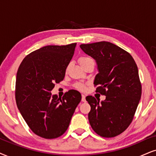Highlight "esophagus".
<instances>
[{"instance_id":"34e87169","label":"esophagus","mask_w":156,"mask_h":156,"mask_svg":"<svg viewBox=\"0 0 156 156\" xmlns=\"http://www.w3.org/2000/svg\"><path fill=\"white\" fill-rule=\"evenodd\" d=\"M81 101L83 102L86 101V95L85 94H82V98H81Z\"/></svg>"}]
</instances>
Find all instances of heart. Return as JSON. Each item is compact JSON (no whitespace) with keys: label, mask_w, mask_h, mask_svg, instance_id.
<instances>
[{"label":"heart","mask_w":156,"mask_h":156,"mask_svg":"<svg viewBox=\"0 0 156 156\" xmlns=\"http://www.w3.org/2000/svg\"><path fill=\"white\" fill-rule=\"evenodd\" d=\"M92 60H93L92 59L88 58V57H81V58H80L79 60H78V61H79V63L80 64V66H83L84 64L87 63V62H89V61H92ZM76 88L77 89L80 90H85V88H86L84 85L83 83H80L76 84Z\"/></svg>","instance_id":"heart-1"}]
</instances>
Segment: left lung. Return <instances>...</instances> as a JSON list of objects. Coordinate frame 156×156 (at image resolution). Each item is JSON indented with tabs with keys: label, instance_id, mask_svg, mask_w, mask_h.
<instances>
[{
	"label": "left lung",
	"instance_id": "obj_1",
	"mask_svg": "<svg viewBox=\"0 0 156 156\" xmlns=\"http://www.w3.org/2000/svg\"><path fill=\"white\" fill-rule=\"evenodd\" d=\"M81 50L96 60L98 73L94 84L104 101L92 96L86 99L90 106L88 120L96 133L104 137L123 133L133 121L141 98L137 66L131 55L109 42L80 44Z\"/></svg>",
	"mask_w": 156,
	"mask_h": 156
}]
</instances>
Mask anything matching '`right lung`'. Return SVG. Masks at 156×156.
<instances>
[{
	"mask_svg": "<svg viewBox=\"0 0 156 156\" xmlns=\"http://www.w3.org/2000/svg\"><path fill=\"white\" fill-rule=\"evenodd\" d=\"M76 46V43L43 47L26 56L18 70V109L33 133L43 138L63 135L81 100L76 90L66 92L62 98L51 94L55 83L64 79Z\"/></svg>",
	"mask_w": 156,
	"mask_h": 156,
	"instance_id": "1",
	"label": "right lung"
}]
</instances>
